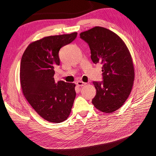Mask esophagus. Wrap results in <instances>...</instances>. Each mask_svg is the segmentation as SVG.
<instances>
[{"label":"esophagus","instance_id":"esophagus-1","mask_svg":"<svg viewBox=\"0 0 156 156\" xmlns=\"http://www.w3.org/2000/svg\"><path fill=\"white\" fill-rule=\"evenodd\" d=\"M76 84H77V85H78L79 87H83V86L86 85V84H87V83H86L83 82V81H77Z\"/></svg>","mask_w":156,"mask_h":156}]
</instances>
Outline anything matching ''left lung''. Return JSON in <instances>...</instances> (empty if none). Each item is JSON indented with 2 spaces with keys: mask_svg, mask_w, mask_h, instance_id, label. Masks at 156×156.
Instances as JSON below:
<instances>
[{
  "mask_svg": "<svg viewBox=\"0 0 156 156\" xmlns=\"http://www.w3.org/2000/svg\"><path fill=\"white\" fill-rule=\"evenodd\" d=\"M88 44L94 64H102V82L94 81L96 94L92 103L97 109L111 113L123 105L133 87L135 70L128 48L115 32L95 27L80 34Z\"/></svg>",
  "mask_w": 156,
  "mask_h": 156,
  "instance_id": "1",
  "label": "left lung"
}]
</instances>
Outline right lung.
<instances>
[{"mask_svg": "<svg viewBox=\"0 0 156 156\" xmlns=\"http://www.w3.org/2000/svg\"><path fill=\"white\" fill-rule=\"evenodd\" d=\"M77 32L50 36L32 42L23 53L20 83L23 95L41 117L60 123L68 119L76 96L74 83L55 81V68L60 65L58 52L72 42Z\"/></svg>", "mask_w": 156, "mask_h": 156, "instance_id": "right-lung-1", "label": "right lung"}]
</instances>
